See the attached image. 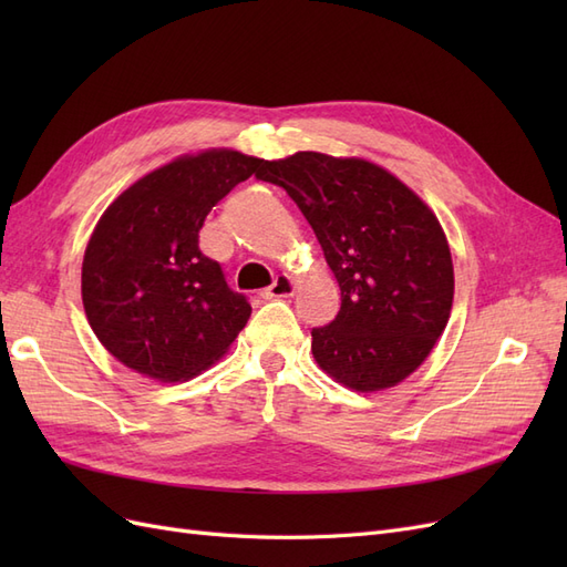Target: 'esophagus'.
<instances>
[{
	"instance_id": "1",
	"label": "esophagus",
	"mask_w": 567,
	"mask_h": 567,
	"mask_svg": "<svg viewBox=\"0 0 567 567\" xmlns=\"http://www.w3.org/2000/svg\"><path fill=\"white\" fill-rule=\"evenodd\" d=\"M293 290H296L293 279H290L288 274H279V277L274 279V284L262 290V298H288L293 296Z\"/></svg>"
}]
</instances>
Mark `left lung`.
<instances>
[{
  "mask_svg": "<svg viewBox=\"0 0 567 567\" xmlns=\"http://www.w3.org/2000/svg\"><path fill=\"white\" fill-rule=\"evenodd\" d=\"M315 229L340 286V312L312 329L317 364L359 392L398 385L450 321L454 267L433 210L388 169L300 151L265 161Z\"/></svg>",
  "mask_w": 567,
  "mask_h": 567,
  "instance_id": "obj_1",
  "label": "left lung"
}]
</instances>
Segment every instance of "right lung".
<instances>
[{"instance_id": "right-lung-1", "label": "right lung", "mask_w": 567, "mask_h": 567, "mask_svg": "<svg viewBox=\"0 0 567 567\" xmlns=\"http://www.w3.org/2000/svg\"><path fill=\"white\" fill-rule=\"evenodd\" d=\"M265 161L210 148L153 169L120 194L82 260V305L117 362L163 383L208 369L244 329L250 302L198 248L205 217Z\"/></svg>"}]
</instances>
